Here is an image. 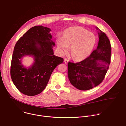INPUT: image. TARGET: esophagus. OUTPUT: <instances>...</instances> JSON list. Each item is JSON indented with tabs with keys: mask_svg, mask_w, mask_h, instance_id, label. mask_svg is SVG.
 Listing matches in <instances>:
<instances>
[{
	"mask_svg": "<svg viewBox=\"0 0 126 126\" xmlns=\"http://www.w3.org/2000/svg\"><path fill=\"white\" fill-rule=\"evenodd\" d=\"M69 61V60L68 59H65L64 60V62H65V63L66 64H67Z\"/></svg>",
	"mask_w": 126,
	"mask_h": 126,
	"instance_id": "esophagus-1",
	"label": "esophagus"
}]
</instances>
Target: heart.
Segmentation results:
<instances>
[{
  "mask_svg": "<svg viewBox=\"0 0 126 126\" xmlns=\"http://www.w3.org/2000/svg\"><path fill=\"white\" fill-rule=\"evenodd\" d=\"M57 45L61 52L64 54L71 45V52L73 57L81 60L91 53L96 42L95 35L81 27H71L64 33L63 38L57 39Z\"/></svg>",
  "mask_w": 126,
  "mask_h": 126,
  "instance_id": "obj_1",
  "label": "heart"
}]
</instances>
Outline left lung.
I'll return each mask as SVG.
<instances>
[{"mask_svg":"<svg viewBox=\"0 0 126 126\" xmlns=\"http://www.w3.org/2000/svg\"><path fill=\"white\" fill-rule=\"evenodd\" d=\"M99 31L98 47L90 56L79 62L68 63L69 79L78 89L88 90L99 85L104 80L109 68L111 45L106 34Z\"/></svg>","mask_w":126,"mask_h":126,"instance_id":"left-lung-1","label":"left lung"}]
</instances>
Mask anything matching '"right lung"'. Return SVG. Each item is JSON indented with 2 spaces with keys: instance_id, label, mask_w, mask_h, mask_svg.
<instances>
[{
  "instance_id": "1",
  "label": "right lung",
  "mask_w": 126,
  "mask_h": 126,
  "mask_svg": "<svg viewBox=\"0 0 126 126\" xmlns=\"http://www.w3.org/2000/svg\"><path fill=\"white\" fill-rule=\"evenodd\" d=\"M51 30L41 25L29 29L16 43L12 57L10 74L16 88L22 94L33 96L46 88L50 76L63 59L53 55ZM26 55L34 57L33 65L28 69L21 64Z\"/></svg>"
}]
</instances>
